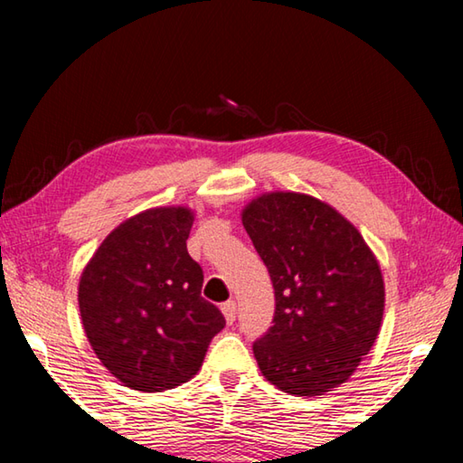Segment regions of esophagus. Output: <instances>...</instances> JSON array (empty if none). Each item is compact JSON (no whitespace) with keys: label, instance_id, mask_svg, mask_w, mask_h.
Returning a JSON list of instances; mask_svg holds the SVG:
<instances>
[{"label":"esophagus","instance_id":"obj_1","mask_svg":"<svg viewBox=\"0 0 463 463\" xmlns=\"http://www.w3.org/2000/svg\"><path fill=\"white\" fill-rule=\"evenodd\" d=\"M221 310H222V315H224V318H226V323L232 325L234 318H237V302H234V300L224 302L222 307H221Z\"/></svg>","mask_w":463,"mask_h":463}]
</instances>
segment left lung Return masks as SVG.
Wrapping results in <instances>:
<instances>
[{
    "instance_id": "left-lung-1",
    "label": "left lung",
    "mask_w": 463,
    "mask_h": 463,
    "mask_svg": "<svg viewBox=\"0 0 463 463\" xmlns=\"http://www.w3.org/2000/svg\"><path fill=\"white\" fill-rule=\"evenodd\" d=\"M269 271L276 312L253 343L261 373L296 396H320L357 370L380 333L383 279L359 231L307 194L273 192L242 210Z\"/></svg>"
}]
</instances>
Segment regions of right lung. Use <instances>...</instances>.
I'll return each mask as SVG.
<instances>
[{
	"label": "right lung",
	"instance_id": "add662e5",
	"mask_svg": "<svg viewBox=\"0 0 463 463\" xmlns=\"http://www.w3.org/2000/svg\"><path fill=\"white\" fill-rule=\"evenodd\" d=\"M194 214L153 208L114 229L80 281L91 349L124 386L163 392L198 373L226 320L202 298L203 271L187 253Z\"/></svg>",
	"mask_w": 463,
	"mask_h": 463
}]
</instances>
